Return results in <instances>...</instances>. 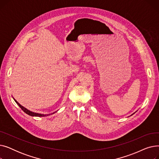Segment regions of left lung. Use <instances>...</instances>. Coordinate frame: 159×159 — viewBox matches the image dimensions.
<instances>
[{"label": "left lung", "mask_w": 159, "mask_h": 159, "mask_svg": "<svg viewBox=\"0 0 159 159\" xmlns=\"http://www.w3.org/2000/svg\"><path fill=\"white\" fill-rule=\"evenodd\" d=\"M136 112H137V111H135V113H133V114H132V115H133V114H134V113H136ZM131 115H130V116H131Z\"/></svg>", "instance_id": "8db88e82"}]
</instances>
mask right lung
<instances>
[{
    "mask_svg": "<svg viewBox=\"0 0 159 159\" xmlns=\"http://www.w3.org/2000/svg\"><path fill=\"white\" fill-rule=\"evenodd\" d=\"M13 98L14 99V101H15V102L17 104V105L21 108L22 109V110H23V111L24 112V113H26V114H28V115H30V116H39V117H41V116H48V115H52V114H54L55 112H57V111H55V112H53V113H51V114H43V113H35V112H33V111H30V110H28L27 108H26V107H24V106H22L21 104H20L17 101H16V100L13 97Z\"/></svg>",
    "mask_w": 159,
    "mask_h": 159,
    "instance_id": "right-lung-1",
    "label": "right lung"
}]
</instances>
